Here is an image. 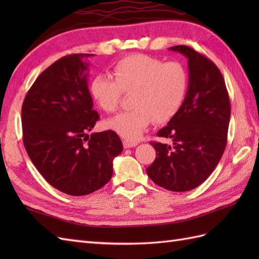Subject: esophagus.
Listing matches in <instances>:
<instances>
[{"instance_id":"obj_1","label":"esophagus","mask_w":259,"mask_h":259,"mask_svg":"<svg viewBox=\"0 0 259 259\" xmlns=\"http://www.w3.org/2000/svg\"><path fill=\"white\" fill-rule=\"evenodd\" d=\"M137 142L136 141H129V140H123V147L125 148V149H128V148H134L136 147Z\"/></svg>"}]
</instances>
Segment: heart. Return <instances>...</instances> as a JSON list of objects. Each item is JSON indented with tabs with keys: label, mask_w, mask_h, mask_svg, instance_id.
Wrapping results in <instances>:
<instances>
[{
	"label": "heart",
	"mask_w": 259,
	"mask_h": 259,
	"mask_svg": "<svg viewBox=\"0 0 259 259\" xmlns=\"http://www.w3.org/2000/svg\"><path fill=\"white\" fill-rule=\"evenodd\" d=\"M114 80L97 74L89 90L98 107L112 113L118 109L122 92L131 93L125 112L108 120L104 126L126 140H137L151 121L167 122L185 101L188 74L179 62H163L147 54H131L114 64Z\"/></svg>",
	"instance_id": "heart-1"
}]
</instances>
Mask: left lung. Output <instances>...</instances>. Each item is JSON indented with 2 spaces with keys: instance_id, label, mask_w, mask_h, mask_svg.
I'll list each match as a JSON object with an SVG mask.
<instances>
[{
  "instance_id": "8db88e82",
  "label": "left lung",
  "mask_w": 259,
  "mask_h": 259,
  "mask_svg": "<svg viewBox=\"0 0 259 259\" xmlns=\"http://www.w3.org/2000/svg\"><path fill=\"white\" fill-rule=\"evenodd\" d=\"M169 50L188 59V90L177 114L157 134L170 144L150 142L157 156L147 174L162 188L183 192L200 186L221 160L230 102L224 76L212 61L187 46Z\"/></svg>"
}]
</instances>
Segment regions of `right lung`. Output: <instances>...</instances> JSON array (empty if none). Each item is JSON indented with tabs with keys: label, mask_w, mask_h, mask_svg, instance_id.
<instances>
[{
	"label": "right lung",
	"mask_w": 259,
	"mask_h": 259,
	"mask_svg": "<svg viewBox=\"0 0 259 259\" xmlns=\"http://www.w3.org/2000/svg\"><path fill=\"white\" fill-rule=\"evenodd\" d=\"M71 54L37 76L22 106L23 144L54 188L84 196L109 183L122 142L112 130L93 133L99 120L88 88V58Z\"/></svg>",
	"instance_id": "right-lung-1"
}]
</instances>
